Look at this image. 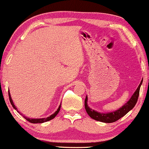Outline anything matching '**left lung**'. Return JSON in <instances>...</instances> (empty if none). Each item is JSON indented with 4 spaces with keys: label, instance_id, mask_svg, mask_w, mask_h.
Returning a JSON list of instances; mask_svg holds the SVG:
<instances>
[{
    "label": "left lung",
    "instance_id": "obj_1",
    "mask_svg": "<svg viewBox=\"0 0 149 149\" xmlns=\"http://www.w3.org/2000/svg\"><path fill=\"white\" fill-rule=\"evenodd\" d=\"M142 82H143V79L141 80L140 85H139V87L136 89L135 93H133V95H132L131 99H130L125 105H123V106L121 107L120 108H119L118 110H116V111L111 112V113H102L91 109L88 106V105H87V96H86L85 100V108L86 112H87V114L90 116V118H92L94 119V120H95L100 121V122L103 123H109L116 122V121L119 120V119L121 118L122 117H123V116H125V115H126L130 110L134 108L136 102H137L138 98H139V91H140V87L141 85H142Z\"/></svg>",
    "mask_w": 149,
    "mask_h": 149
}]
</instances>
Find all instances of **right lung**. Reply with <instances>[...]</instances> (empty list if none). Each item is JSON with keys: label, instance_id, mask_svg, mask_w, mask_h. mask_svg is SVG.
Segmentation results:
<instances>
[{"label": "right lung", "instance_id": "add662e5", "mask_svg": "<svg viewBox=\"0 0 149 149\" xmlns=\"http://www.w3.org/2000/svg\"><path fill=\"white\" fill-rule=\"evenodd\" d=\"M8 96H9V100H10V104L12 105V106H13V108L15 109V110H17V108H16V107L15 106L14 103L13 102V100H12L11 99V96H10V93H9L8 91ZM60 108H61V105H59V108H58L57 110H56V112H55L54 114L51 115V116H49V117H47V118H27V117H24L27 120L29 121V122L31 123H44V122H47V121H49L50 120H52V119L54 118L55 116H56V115L58 114V113L59 112V110H60ZM19 113V112H18ZM22 115V114H21Z\"/></svg>", "mask_w": 149, "mask_h": 149}]
</instances>
